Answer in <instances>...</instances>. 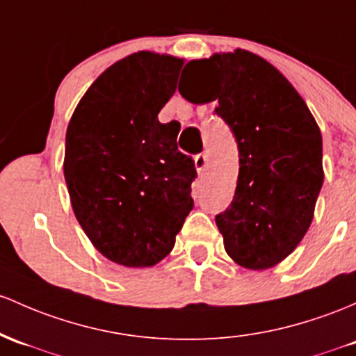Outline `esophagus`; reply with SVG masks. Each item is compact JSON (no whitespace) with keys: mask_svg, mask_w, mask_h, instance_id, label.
<instances>
[{"mask_svg":"<svg viewBox=\"0 0 356 356\" xmlns=\"http://www.w3.org/2000/svg\"><path fill=\"white\" fill-rule=\"evenodd\" d=\"M194 165H196L199 174H204L206 167H208V157H206L204 154L196 155V157H194Z\"/></svg>","mask_w":356,"mask_h":356,"instance_id":"34e87169","label":"esophagus"}]
</instances>
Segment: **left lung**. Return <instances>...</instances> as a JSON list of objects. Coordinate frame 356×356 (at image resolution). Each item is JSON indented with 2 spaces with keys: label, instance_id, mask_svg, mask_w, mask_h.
<instances>
[{
  "label": "left lung",
  "instance_id": "1",
  "mask_svg": "<svg viewBox=\"0 0 356 356\" xmlns=\"http://www.w3.org/2000/svg\"><path fill=\"white\" fill-rule=\"evenodd\" d=\"M186 67L216 95L214 109L235 135L240 155L232 204L216 214L225 250L241 267L264 270L294 252L309 229L321 191L323 138L299 92L265 58L248 50L214 54Z\"/></svg>",
  "mask_w": 356,
  "mask_h": 356
}]
</instances>
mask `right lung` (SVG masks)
<instances>
[{"label":"right lung","instance_id":"right-lung-1","mask_svg":"<svg viewBox=\"0 0 356 356\" xmlns=\"http://www.w3.org/2000/svg\"><path fill=\"white\" fill-rule=\"evenodd\" d=\"M182 64L154 52L121 58L69 121L64 177L74 214L97 252L124 267L165 259L194 208V160L179 152V124L157 118Z\"/></svg>","mask_w":356,"mask_h":356}]
</instances>
